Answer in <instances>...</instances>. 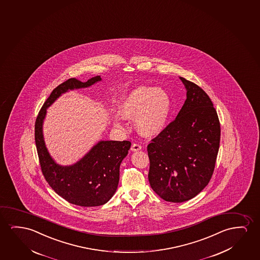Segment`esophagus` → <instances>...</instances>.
<instances>
[{
  "label": "esophagus",
  "mask_w": 260,
  "mask_h": 260,
  "mask_svg": "<svg viewBox=\"0 0 260 260\" xmlns=\"http://www.w3.org/2000/svg\"><path fill=\"white\" fill-rule=\"evenodd\" d=\"M142 149V146L138 144V143H134L133 144L132 147H131V150L132 151H138V150H141Z\"/></svg>",
  "instance_id": "34e87169"
}]
</instances>
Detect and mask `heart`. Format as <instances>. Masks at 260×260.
<instances>
[{"mask_svg": "<svg viewBox=\"0 0 260 260\" xmlns=\"http://www.w3.org/2000/svg\"><path fill=\"white\" fill-rule=\"evenodd\" d=\"M172 103L167 91L160 88L141 85L129 91L121 100L119 114L113 117L116 127H124V119L136 118L138 132L154 137L163 132L171 112Z\"/></svg>", "mask_w": 260, "mask_h": 260, "instance_id": "1", "label": "heart"}]
</instances>
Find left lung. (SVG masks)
I'll return each instance as SVG.
<instances>
[{
  "mask_svg": "<svg viewBox=\"0 0 260 260\" xmlns=\"http://www.w3.org/2000/svg\"><path fill=\"white\" fill-rule=\"evenodd\" d=\"M186 100L176 119L147 147L149 182L169 202L195 197L211 179L219 150L220 123L209 95L199 85L180 77Z\"/></svg>",
  "mask_w": 260,
  "mask_h": 260,
  "instance_id": "8db88e82",
  "label": "left lung"
}]
</instances>
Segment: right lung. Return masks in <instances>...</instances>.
<instances>
[{
    "instance_id": "right-lung-1",
    "label": "right lung",
    "mask_w": 260,
    "mask_h": 260,
    "mask_svg": "<svg viewBox=\"0 0 260 260\" xmlns=\"http://www.w3.org/2000/svg\"><path fill=\"white\" fill-rule=\"evenodd\" d=\"M102 80L100 76L86 82L76 78L65 81L51 91L42 107L35 124V140L44 178L56 193L74 205L97 207L110 201L119 181V168L131 146L129 141H101L80 160L60 166L48 151L43 135L46 110L69 90L91 86Z\"/></svg>"
}]
</instances>
